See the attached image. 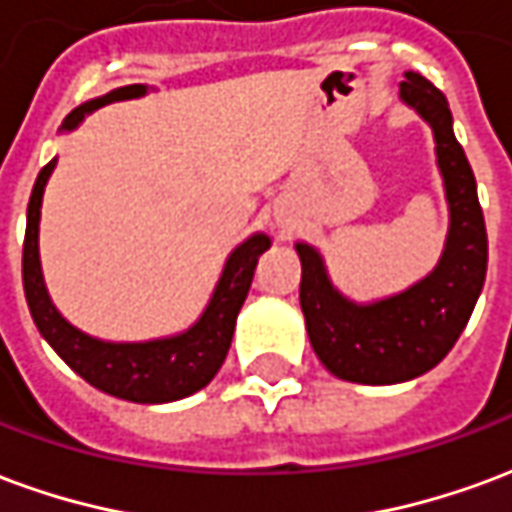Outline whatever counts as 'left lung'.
Returning a JSON list of instances; mask_svg holds the SVG:
<instances>
[{"label":"left lung","mask_w":512,"mask_h":512,"mask_svg":"<svg viewBox=\"0 0 512 512\" xmlns=\"http://www.w3.org/2000/svg\"><path fill=\"white\" fill-rule=\"evenodd\" d=\"M400 98L433 128L450 202V235L436 271L400 296L359 307L332 288L312 246H296L301 312L312 348L329 373L356 384H400L439 365L472 318L488 268L477 183L461 142L452 134L447 98L419 73H406Z\"/></svg>","instance_id":"1"}]
</instances>
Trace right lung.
Returning <instances> with one entry per match:
<instances>
[{
    "instance_id": "obj_1",
    "label": "right lung",
    "mask_w": 512,
    "mask_h": 512,
    "mask_svg": "<svg viewBox=\"0 0 512 512\" xmlns=\"http://www.w3.org/2000/svg\"><path fill=\"white\" fill-rule=\"evenodd\" d=\"M145 93V84L120 87L115 93L95 98L90 104H82L65 117L62 128H76L84 115L95 112L98 106L136 98ZM57 158L40 169L38 180L32 186V197L27 205V233H24V257H21V274H24V296H27L32 321L38 332L46 337V343L60 354L65 365L73 373L101 389L106 395H115L131 403H169L180 397L194 395L197 389L208 384L224 356L230 351V340L235 332V318L244 307L246 293L255 277L257 257L266 252L271 241L266 235H252L249 241L235 249L222 279L213 290V299L202 318L191 326L186 334L169 337V340H150V343H104L90 334L73 329L71 323L54 310L43 274H40L38 257V222L40 202H43V186L49 180Z\"/></svg>"
}]
</instances>
